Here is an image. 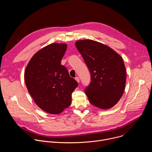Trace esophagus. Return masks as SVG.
Returning a JSON list of instances; mask_svg holds the SVG:
<instances>
[{"mask_svg":"<svg viewBox=\"0 0 152 152\" xmlns=\"http://www.w3.org/2000/svg\"><path fill=\"white\" fill-rule=\"evenodd\" d=\"M75 80L77 81V82H78V83H79V81H80V79H79V78L78 77H75Z\"/></svg>","mask_w":152,"mask_h":152,"instance_id":"obj_1","label":"esophagus"}]
</instances>
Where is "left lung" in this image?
<instances>
[{
  "instance_id": "8db88e82",
  "label": "left lung",
  "mask_w": 152,
  "mask_h": 152,
  "mask_svg": "<svg viewBox=\"0 0 152 152\" xmlns=\"http://www.w3.org/2000/svg\"><path fill=\"white\" fill-rule=\"evenodd\" d=\"M91 74V82L85 89L90 102L102 110L113 107L122 97L126 72L121 56L111 48L91 40L75 42Z\"/></svg>"
}]
</instances>
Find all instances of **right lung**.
I'll list each match as a JSON object with an SVG mask.
<instances>
[{"label": "right lung", "mask_w": 152, "mask_h": 152, "mask_svg": "<svg viewBox=\"0 0 152 152\" xmlns=\"http://www.w3.org/2000/svg\"><path fill=\"white\" fill-rule=\"evenodd\" d=\"M67 45L52 43L38 51L25 72L27 89L37 105L44 111L58 114L72 103V94L78 83L69 75L61 61Z\"/></svg>", "instance_id": "right-lung-1"}]
</instances>
